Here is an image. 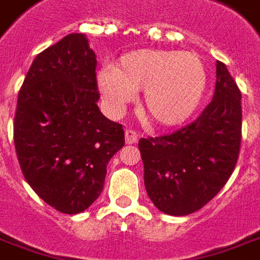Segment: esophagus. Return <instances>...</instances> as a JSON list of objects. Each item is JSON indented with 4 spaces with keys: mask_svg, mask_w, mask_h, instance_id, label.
<instances>
[{
    "mask_svg": "<svg viewBox=\"0 0 260 260\" xmlns=\"http://www.w3.org/2000/svg\"><path fill=\"white\" fill-rule=\"evenodd\" d=\"M125 141H126L128 145L136 143L139 141V135H138L134 129H126L125 131Z\"/></svg>",
    "mask_w": 260,
    "mask_h": 260,
    "instance_id": "1",
    "label": "esophagus"
}]
</instances>
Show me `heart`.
Instances as JSON below:
<instances>
[{
    "label": "heart",
    "mask_w": 260,
    "mask_h": 260,
    "mask_svg": "<svg viewBox=\"0 0 260 260\" xmlns=\"http://www.w3.org/2000/svg\"><path fill=\"white\" fill-rule=\"evenodd\" d=\"M100 90L112 111H121L134 92L143 91L145 114L161 125L186 121L207 87V70L199 54L141 49L124 54L114 70L99 74Z\"/></svg>",
    "instance_id": "heart-1"
}]
</instances>
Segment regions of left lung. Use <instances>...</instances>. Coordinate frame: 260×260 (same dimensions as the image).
Here are the masks:
<instances>
[{"instance_id": "left-lung-1", "label": "left lung", "mask_w": 260, "mask_h": 260, "mask_svg": "<svg viewBox=\"0 0 260 260\" xmlns=\"http://www.w3.org/2000/svg\"><path fill=\"white\" fill-rule=\"evenodd\" d=\"M241 136V91L217 61L215 91L201 115L173 134L139 141L145 188L156 208L180 217L211 201L235 169Z\"/></svg>"}]
</instances>
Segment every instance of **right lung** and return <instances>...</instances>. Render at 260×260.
Returning <instances> with one entry per match:
<instances>
[{
	"mask_svg": "<svg viewBox=\"0 0 260 260\" xmlns=\"http://www.w3.org/2000/svg\"><path fill=\"white\" fill-rule=\"evenodd\" d=\"M95 67L86 35L70 34L36 56L18 94V161L34 191L63 214L99 199L107 165L125 143L122 125L97 105Z\"/></svg>",
	"mask_w": 260,
	"mask_h": 260,
	"instance_id": "right-lung-1",
	"label": "right lung"
}]
</instances>
